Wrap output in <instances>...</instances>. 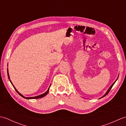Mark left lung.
I'll return each mask as SVG.
<instances>
[{
	"label": "left lung",
	"instance_id": "left-lung-1",
	"mask_svg": "<svg viewBox=\"0 0 126 126\" xmlns=\"http://www.w3.org/2000/svg\"><path fill=\"white\" fill-rule=\"evenodd\" d=\"M115 82H116V81H115ZM115 82L114 83H113V84H112V85H111V86H110V88H109V89H108V90L107 91V93H106V94H105V95H104V96H103V97H104V96H105L106 95H107V94H108L109 93V92H110V90H111V88H112V87H113V85L114 84V83H115Z\"/></svg>",
	"mask_w": 126,
	"mask_h": 126
}]
</instances>
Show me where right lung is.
Returning <instances> with one entry per match:
<instances>
[{
	"mask_svg": "<svg viewBox=\"0 0 126 126\" xmlns=\"http://www.w3.org/2000/svg\"><path fill=\"white\" fill-rule=\"evenodd\" d=\"M7 75H8V77H9V79H10V77H9V73H8L7 72ZM10 82H11V83H12V82H11V81H10ZM13 87H14V88H15V89L16 90V92H17L18 94H19V95H20L21 96H22L23 97H24V98H26V99H35V98H42V97H44L45 96H46L47 94V93H49V88H50V87L49 88V89H48V90H47V92H46V93H45L44 94H42V95H39V96H35V97H24V96H23L22 94H20L19 93L18 91L16 90V89L15 88V87L13 86Z\"/></svg>",
	"mask_w": 126,
	"mask_h": 126,
	"instance_id": "right-lung-1",
	"label": "right lung"
}]
</instances>
